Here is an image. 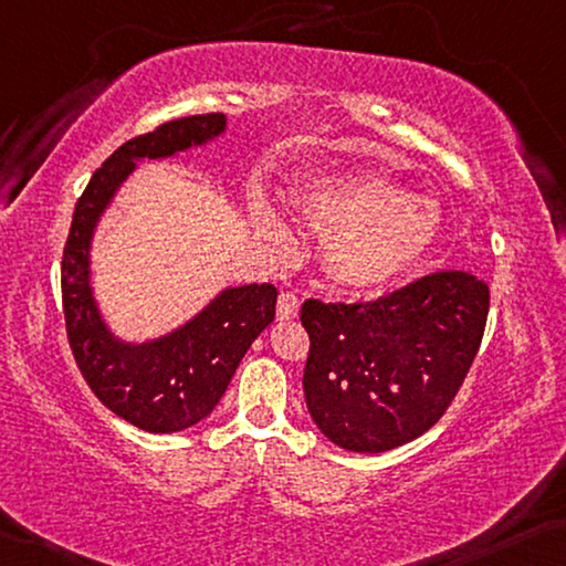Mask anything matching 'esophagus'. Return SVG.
Masks as SVG:
<instances>
[{"instance_id": "34e87169", "label": "esophagus", "mask_w": 566, "mask_h": 566, "mask_svg": "<svg viewBox=\"0 0 566 566\" xmlns=\"http://www.w3.org/2000/svg\"><path fill=\"white\" fill-rule=\"evenodd\" d=\"M298 308H301L298 295L281 293V298H277V321H293L298 316Z\"/></svg>"}]
</instances>
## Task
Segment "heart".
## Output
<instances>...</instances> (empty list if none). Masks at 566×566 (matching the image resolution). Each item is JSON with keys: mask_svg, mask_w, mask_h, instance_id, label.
I'll return each mask as SVG.
<instances>
[{"mask_svg": "<svg viewBox=\"0 0 566 566\" xmlns=\"http://www.w3.org/2000/svg\"><path fill=\"white\" fill-rule=\"evenodd\" d=\"M293 210L311 230L326 234L324 268L336 285L379 293L410 275L442 232V210L430 197L374 171L324 174L291 192ZM260 232L283 238L273 205L255 212Z\"/></svg>", "mask_w": 566, "mask_h": 566, "instance_id": "1", "label": "heart"}]
</instances>
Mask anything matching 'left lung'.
<instances>
[{
	"mask_svg": "<svg viewBox=\"0 0 566 566\" xmlns=\"http://www.w3.org/2000/svg\"><path fill=\"white\" fill-rule=\"evenodd\" d=\"M489 298L475 275L442 271L374 303H303V395L316 428L354 453L420 438L471 369Z\"/></svg>",
	"mask_w": 566,
	"mask_h": 566,
	"instance_id": "obj_1",
	"label": "left lung"
}]
</instances>
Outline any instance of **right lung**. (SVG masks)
Here are the masks:
<instances>
[{
    "label": "right lung",
    "mask_w": 566,
    "mask_h": 566,
    "mask_svg": "<svg viewBox=\"0 0 566 566\" xmlns=\"http://www.w3.org/2000/svg\"><path fill=\"white\" fill-rule=\"evenodd\" d=\"M224 132V113H205L132 138L93 174L73 212L63 253V311L71 349L95 397L146 432L187 430L214 410L250 344L273 324L277 291L271 283L228 285L167 334L144 342L120 338L95 301V230L138 161L171 159L212 144Z\"/></svg>",
    "instance_id": "obj_1"
}]
</instances>
